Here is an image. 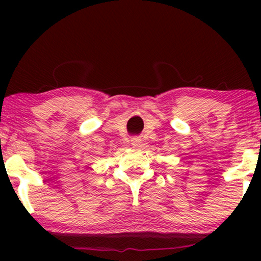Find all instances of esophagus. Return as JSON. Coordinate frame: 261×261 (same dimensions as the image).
<instances>
[{
  "instance_id": "esophagus-1",
  "label": "esophagus",
  "mask_w": 261,
  "mask_h": 261,
  "mask_svg": "<svg viewBox=\"0 0 261 261\" xmlns=\"http://www.w3.org/2000/svg\"><path fill=\"white\" fill-rule=\"evenodd\" d=\"M140 142H141V139H133V140H132V144H133L134 146H139L140 145Z\"/></svg>"
}]
</instances>
